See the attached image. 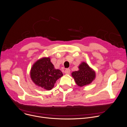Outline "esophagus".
Here are the masks:
<instances>
[{"mask_svg":"<svg viewBox=\"0 0 127 127\" xmlns=\"http://www.w3.org/2000/svg\"><path fill=\"white\" fill-rule=\"evenodd\" d=\"M64 73L66 74V75H69L70 73V70L69 69H67L65 70L64 71Z\"/></svg>","mask_w":127,"mask_h":127,"instance_id":"34e87169","label":"esophagus"}]
</instances>
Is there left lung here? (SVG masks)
Returning <instances> with one entry per match:
<instances>
[{"instance_id": "8db88e82", "label": "left lung", "mask_w": 127, "mask_h": 127, "mask_svg": "<svg viewBox=\"0 0 127 127\" xmlns=\"http://www.w3.org/2000/svg\"><path fill=\"white\" fill-rule=\"evenodd\" d=\"M78 68V71L72 73V76L78 86L82 87L89 85L95 80V72L88 64L82 62Z\"/></svg>"}]
</instances>
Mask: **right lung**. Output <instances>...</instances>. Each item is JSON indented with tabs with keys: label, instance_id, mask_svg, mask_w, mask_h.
Listing matches in <instances>:
<instances>
[{
	"label": "right lung",
	"instance_id": "right-lung-1",
	"mask_svg": "<svg viewBox=\"0 0 127 127\" xmlns=\"http://www.w3.org/2000/svg\"><path fill=\"white\" fill-rule=\"evenodd\" d=\"M30 75L36 85L50 91L53 88L57 80L63 76V74L60 70L55 69L49 57H45L33 64Z\"/></svg>",
	"mask_w": 127,
	"mask_h": 127
}]
</instances>
